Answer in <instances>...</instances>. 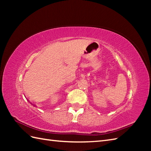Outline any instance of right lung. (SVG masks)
Masks as SVG:
<instances>
[{"label":"right lung","instance_id":"obj_1","mask_svg":"<svg viewBox=\"0 0 151 151\" xmlns=\"http://www.w3.org/2000/svg\"><path fill=\"white\" fill-rule=\"evenodd\" d=\"M30 103H31V102H30ZM32 104V103H31ZM32 105H34V106H36V105H34V104H32Z\"/></svg>","mask_w":151,"mask_h":151}]
</instances>
